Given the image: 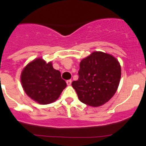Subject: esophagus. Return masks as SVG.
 I'll return each instance as SVG.
<instances>
[{"instance_id":"1","label":"esophagus","mask_w":146,"mask_h":146,"mask_svg":"<svg viewBox=\"0 0 146 146\" xmlns=\"http://www.w3.org/2000/svg\"><path fill=\"white\" fill-rule=\"evenodd\" d=\"M71 82H72L71 80H67V81H66V83H67L68 85H71Z\"/></svg>"}]
</instances>
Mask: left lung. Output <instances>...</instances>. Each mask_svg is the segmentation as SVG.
Returning a JSON list of instances; mask_svg holds the SVG:
<instances>
[{
	"instance_id": "8db88e82",
	"label": "left lung",
	"mask_w": 146,
	"mask_h": 146,
	"mask_svg": "<svg viewBox=\"0 0 146 146\" xmlns=\"http://www.w3.org/2000/svg\"><path fill=\"white\" fill-rule=\"evenodd\" d=\"M78 76L72 86L79 100L88 105L99 107L115 94L121 78V66L111 55L95 51L81 61Z\"/></svg>"
}]
</instances>
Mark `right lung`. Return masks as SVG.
Returning <instances> with one entry per match:
<instances>
[{"label": "right lung", "mask_w": 146, "mask_h": 146, "mask_svg": "<svg viewBox=\"0 0 146 146\" xmlns=\"http://www.w3.org/2000/svg\"><path fill=\"white\" fill-rule=\"evenodd\" d=\"M21 82L28 96L42 104L56 100L66 87L60 71L42 58L34 60L23 69Z\"/></svg>", "instance_id": "right-lung-1"}]
</instances>
